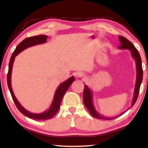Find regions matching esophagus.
Listing matches in <instances>:
<instances>
[{"label": "esophagus", "mask_w": 148, "mask_h": 148, "mask_svg": "<svg viewBox=\"0 0 148 148\" xmlns=\"http://www.w3.org/2000/svg\"><path fill=\"white\" fill-rule=\"evenodd\" d=\"M76 76L77 77H82L84 76V73H82V72H76Z\"/></svg>", "instance_id": "esophagus-1"}]
</instances>
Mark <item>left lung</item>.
<instances>
[{
  "label": "left lung",
  "mask_w": 148,
  "mask_h": 148,
  "mask_svg": "<svg viewBox=\"0 0 148 148\" xmlns=\"http://www.w3.org/2000/svg\"><path fill=\"white\" fill-rule=\"evenodd\" d=\"M119 39L120 43H121V45L118 47V48L120 49H129L130 51H131L132 57H133V59H134L135 62H136V84H135L133 98H132V100L131 105V106L128 108V110H129L132 106H133L136 101L138 97L140 85L142 84V78H143V71H142V60L139 54V52L138 51V50L136 49V47H134V45L132 44L131 42L128 40L127 38H124L123 36H119ZM83 100H84V105L87 108V109L89 110V113L91 114L92 116L96 117L97 119H104V120H112L117 117V116L113 117H104L100 114L98 112H97V110H95V107L93 106V103H92V92L87 85H86V86H84ZM125 112H122V113L119 115V116L123 114Z\"/></svg>",
  "instance_id": "left-lung-1"
}]
</instances>
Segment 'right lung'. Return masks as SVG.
Masks as SVG:
<instances>
[{"mask_svg": "<svg viewBox=\"0 0 148 148\" xmlns=\"http://www.w3.org/2000/svg\"><path fill=\"white\" fill-rule=\"evenodd\" d=\"M47 36L46 35H39V36H34L32 37H29L22 41L21 42L18 44V46L16 47V49L14 50V53H12V57L10 60L9 62V67H8V72L7 74V83H8V89L10 92L12 99L14 102L15 104L17 107V108L19 110V111L21 113L23 114L24 116H27L29 118L38 120V121H40V120H46L51 119L52 117H53L55 115L57 114V112L59 111L60 105L62 102V99L63 98V96L66 92L67 90L69 88V87L71 86L72 82L74 81V76H72L71 77L66 80V81L62 82L59 85V87H57V90L55 92L54 97L52 103L50 106L49 108L40 114H33L31 113L29 111H27L26 109L21 106V104L19 103V101H17L16 96L14 95L13 92V90L12 88L11 85V76H12V66H13V64L15 60V57H16L17 55H18L20 52L23 51L24 49H27V47L36 46L38 44H41L46 43L47 41Z\"/></svg>", "mask_w": 148, "mask_h": 148, "instance_id": "right-lung-1", "label": "right lung"}]
</instances>
